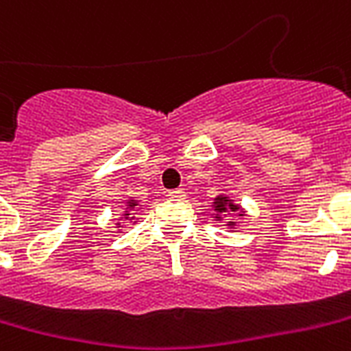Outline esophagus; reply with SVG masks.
I'll list each match as a JSON object with an SVG mask.
<instances>
[{"label": "esophagus", "instance_id": "1", "mask_svg": "<svg viewBox=\"0 0 351 351\" xmlns=\"http://www.w3.org/2000/svg\"><path fill=\"white\" fill-rule=\"evenodd\" d=\"M167 197L173 200H182V199H186V191H184V189H173V191H169Z\"/></svg>", "mask_w": 351, "mask_h": 351}]
</instances>
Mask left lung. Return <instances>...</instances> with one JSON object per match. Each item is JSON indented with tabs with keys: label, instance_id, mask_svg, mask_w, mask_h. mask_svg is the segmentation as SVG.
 Returning <instances> with one entry per match:
<instances>
[{
	"label": "left lung",
	"instance_id": "obj_1",
	"mask_svg": "<svg viewBox=\"0 0 351 351\" xmlns=\"http://www.w3.org/2000/svg\"><path fill=\"white\" fill-rule=\"evenodd\" d=\"M213 208H215V211H217V215H215V221H221L223 219V213H237L239 217H245V211L241 210L239 204H234L232 200H230V197H224V195H219L217 199H215V202H213ZM228 226L232 228V226H235L234 221H230Z\"/></svg>",
	"mask_w": 351,
	"mask_h": 351
}]
</instances>
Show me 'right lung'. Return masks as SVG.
<instances>
[{"mask_svg": "<svg viewBox=\"0 0 351 351\" xmlns=\"http://www.w3.org/2000/svg\"><path fill=\"white\" fill-rule=\"evenodd\" d=\"M136 206H138V202H136V200L134 199H130L127 202V211H125V213H123V217L121 219H125V221H132V213H130V211H134V208H136ZM121 219H119V221H121ZM117 228H123L121 224L117 223Z\"/></svg>", "mask_w": 351, "mask_h": 351, "instance_id": "right-lung-1", "label": "right lung"}]
</instances>
